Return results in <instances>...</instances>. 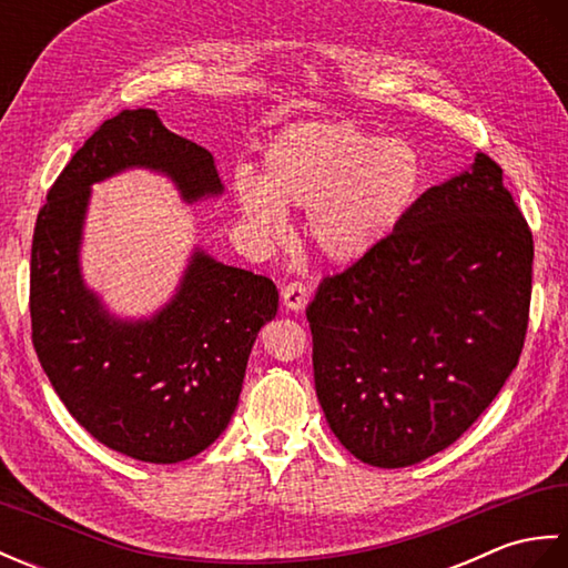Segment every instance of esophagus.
I'll return each instance as SVG.
<instances>
[{"label": "esophagus", "instance_id": "1", "mask_svg": "<svg viewBox=\"0 0 568 568\" xmlns=\"http://www.w3.org/2000/svg\"><path fill=\"white\" fill-rule=\"evenodd\" d=\"M307 303V287L303 281H291L285 287H283V305L287 310H303Z\"/></svg>", "mask_w": 568, "mask_h": 568}]
</instances>
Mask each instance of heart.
Instances as JSON below:
<instances>
[{
  "mask_svg": "<svg viewBox=\"0 0 568 568\" xmlns=\"http://www.w3.org/2000/svg\"><path fill=\"white\" fill-rule=\"evenodd\" d=\"M422 168L397 139L354 124H300L265 153V180L236 173L234 195L263 239L287 232L283 204L307 210V232L324 258L354 263L376 251L413 207Z\"/></svg>",
  "mask_w": 568,
  "mask_h": 568,
  "instance_id": "heart-1",
  "label": "heart"
}]
</instances>
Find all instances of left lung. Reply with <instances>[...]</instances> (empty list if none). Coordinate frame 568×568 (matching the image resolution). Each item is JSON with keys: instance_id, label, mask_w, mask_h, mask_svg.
Instances as JSON below:
<instances>
[{"instance_id": "obj_1", "label": "left lung", "mask_w": 568, "mask_h": 568, "mask_svg": "<svg viewBox=\"0 0 568 568\" xmlns=\"http://www.w3.org/2000/svg\"><path fill=\"white\" fill-rule=\"evenodd\" d=\"M532 258L503 168L476 153L376 251L324 277L307 322L336 439L364 464L403 468L462 437L520 361Z\"/></svg>"}]
</instances>
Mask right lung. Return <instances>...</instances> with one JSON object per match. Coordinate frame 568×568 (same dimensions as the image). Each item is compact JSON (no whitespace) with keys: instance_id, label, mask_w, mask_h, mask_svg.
<instances>
[{"instance_id":"obj_1","label":"right lung","mask_w":568,"mask_h":568,"mask_svg":"<svg viewBox=\"0 0 568 568\" xmlns=\"http://www.w3.org/2000/svg\"><path fill=\"white\" fill-rule=\"evenodd\" d=\"M126 168L165 173L187 202L222 192L207 149L153 110L106 119L48 190L31 244V339L68 413L110 449L178 464L232 419L251 346L277 312L271 277L195 251L175 297L141 322L114 320L80 275L90 185Z\"/></svg>"}]
</instances>
